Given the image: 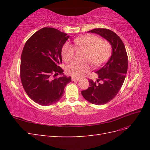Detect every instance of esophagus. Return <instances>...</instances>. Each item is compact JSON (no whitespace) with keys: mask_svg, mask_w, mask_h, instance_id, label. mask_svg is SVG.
Listing matches in <instances>:
<instances>
[{"mask_svg":"<svg viewBox=\"0 0 150 150\" xmlns=\"http://www.w3.org/2000/svg\"><path fill=\"white\" fill-rule=\"evenodd\" d=\"M80 78H74V77H72V81H79Z\"/></svg>","mask_w":150,"mask_h":150,"instance_id":"34e87169","label":"esophagus"}]
</instances>
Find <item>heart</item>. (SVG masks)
Segmentation results:
<instances>
[{"label":"heart","instance_id":"b5f03b06","mask_svg":"<svg viewBox=\"0 0 150 150\" xmlns=\"http://www.w3.org/2000/svg\"><path fill=\"white\" fill-rule=\"evenodd\" d=\"M75 46L86 51L83 57L84 61H74L67 67L68 74L73 77H81L89 70V64L93 67H98L105 62L111 53V46L108 41L101 40L97 36L86 35L74 40ZM75 49L68 42L63 45L62 57L63 60L68 62L72 60Z\"/></svg>","mask_w":150,"mask_h":150}]
</instances>
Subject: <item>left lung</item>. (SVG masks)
Masks as SVG:
<instances>
[{"label":"left lung","instance_id":"obj_1","mask_svg":"<svg viewBox=\"0 0 150 150\" xmlns=\"http://www.w3.org/2000/svg\"><path fill=\"white\" fill-rule=\"evenodd\" d=\"M88 33L101 36L110 42L112 47V54L110 59L95 72L98 75L96 82L89 80V87L81 91L83 96L89 103L103 105L112 100L121 88L128 69V56L122 40L113 31L98 28ZM99 81L102 83H99Z\"/></svg>","mask_w":150,"mask_h":150}]
</instances>
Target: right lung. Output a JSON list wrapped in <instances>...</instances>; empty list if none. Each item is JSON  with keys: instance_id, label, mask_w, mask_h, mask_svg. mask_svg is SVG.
<instances>
[{"instance_id": "obj_1", "label": "right lung", "mask_w": 150, "mask_h": 150, "mask_svg": "<svg viewBox=\"0 0 150 150\" xmlns=\"http://www.w3.org/2000/svg\"><path fill=\"white\" fill-rule=\"evenodd\" d=\"M69 35L52 28H44L27 40L22 50L20 74L25 93L35 103L42 106L56 103L62 97L71 77L63 73V45ZM60 73V77H52Z\"/></svg>"}]
</instances>
